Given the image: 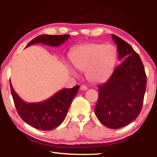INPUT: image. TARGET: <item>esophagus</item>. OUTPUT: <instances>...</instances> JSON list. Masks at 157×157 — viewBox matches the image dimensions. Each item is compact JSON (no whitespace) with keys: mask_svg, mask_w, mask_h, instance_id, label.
Listing matches in <instances>:
<instances>
[{"mask_svg":"<svg viewBox=\"0 0 157 157\" xmlns=\"http://www.w3.org/2000/svg\"><path fill=\"white\" fill-rule=\"evenodd\" d=\"M79 89H80L81 91H86V90L88 89V87H87L86 85H82Z\"/></svg>","mask_w":157,"mask_h":157,"instance_id":"34e87169","label":"esophagus"}]
</instances>
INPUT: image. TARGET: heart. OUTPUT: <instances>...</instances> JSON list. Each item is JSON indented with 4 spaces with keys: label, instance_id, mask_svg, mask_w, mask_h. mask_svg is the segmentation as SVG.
Returning a JSON list of instances; mask_svg holds the SVG:
<instances>
[{
    "label": "heart",
    "instance_id": "obj_1",
    "mask_svg": "<svg viewBox=\"0 0 157 157\" xmlns=\"http://www.w3.org/2000/svg\"><path fill=\"white\" fill-rule=\"evenodd\" d=\"M116 48L110 44H89L78 48L71 55V63L79 71H85L92 83H101L109 78L116 62Z\"/></svg>",
    "mask_w": 157,
    "mask_h": 157
}]
</instances>
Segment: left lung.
<instances>
[{
  "label": "left lung",
  "instance_id": "8db88e82",
  "mask_svg": "<svg viewBox=\"0 0 157 157\" xmlns=\"http://www.w3.org/2000/svg\"><path fill=\"white\" fill-rule=\"evenodd\" d=\"M122 63L110 78L98 86L95 113L101 123L119 129L131 123L141 111L147 77L139 55L120 37L111 34Z\"/></svg>",
  "mask_w": 157,
  "mask_h": 157
}]
</instances>
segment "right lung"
Instances as JSON below:
<instances>
[{"label":"right lung","mask_w":157,"mask_h":157,"mask_svg":"<svg viewBox=\"0 0 157 157\" xmlns=\"http://www.w3.org/2000/svg\"><path fill=\"white\" fill-rule=\"evenodd\" d=\"M69 37L70 35L68 34H42L33 39L26 47L39 43L50 46H59ZM10 84L11 94L18 115L27 124L43 131L55 129L62 123L71 102L76 96L79 88V85H77L72 89H63L42 102L28 103L23 101L14 91L10 80Z\"/></svg>","instance_id":"1"}]
</instances>
